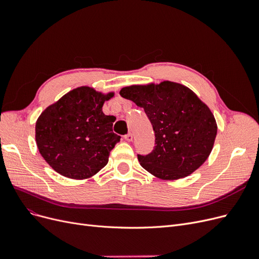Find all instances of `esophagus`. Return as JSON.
<instances>
[{"instance_id":"34e87169","label":"esophagus","mask_w":259,"mask_h":259,"mask_svg":"<svg viewBox=\"0 0 259 259\" xmlns=\"http://www.w3.org/2000/svg\"><path fill=\"white\" fill-rule=\"evenodd\" d=\"M123 138H125V140H126L127 142H131V141L133 140V134H132V133H128V134H126V136L123 137Z\"/></svg>"}]
</instances>
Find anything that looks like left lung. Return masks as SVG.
I'll return each mask as SVG.
<instances>
[{"label":"left lung","instance_id":"obj_1","mask_svg":"<svg viewBox=\"0 0 259 259\" xmlns=\"http://www.w3.org/2000/svg\"><path fill=\"white\" fill-rule=\"evenodd\" d=\"M119 94L144 109L154 131L152 152L138 155L144 169L171 181L192 175L207 160L217 136V122L189 88L165 80L125 87Z\"/></svg>","mask_w":259,"mask_h":259}]
</instances>
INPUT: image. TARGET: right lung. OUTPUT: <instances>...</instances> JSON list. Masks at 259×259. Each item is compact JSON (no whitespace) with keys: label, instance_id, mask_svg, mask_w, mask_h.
I'll use <instances>...</instances> for the list:
<instances>
[{"label":"right lung","instance_id":"right-lung-1","mask_svg":"<svg viewBox=\"0 0 259 259\" xmlns=\"http://www.w3.org/2000/svg\"><path fill=\"white\" fill-rule=\"evenodd\" d=\"M104 94L79 87L49 106L36 122V143L43 159L63 177L83 180L104 168L120 137L112 130L115 116L105 115Z\"/></svg>","mask_w":259,"mask_h":259}]
</instances>
